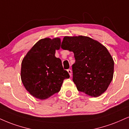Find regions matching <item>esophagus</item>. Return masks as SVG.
<instances>
[{
	"label": "esophagus",
	"mask_w": 129,
	"mask_h": 129,
	"mask_svg": "<svg viewBox=\"0 0 129 129\" xmlns=\"http://www.w3.org/2000/svg\"><path fill=\"white\" fill-rule=\"evenodd\" d=\"M67 71H68V73H69L70 76H71V70L70 69H68Z\"/></svg>",
	"instance_id": "esophagus-1"
}]
</instances>
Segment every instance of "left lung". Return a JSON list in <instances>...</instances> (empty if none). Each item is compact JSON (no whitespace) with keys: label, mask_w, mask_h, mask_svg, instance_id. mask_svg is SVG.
<instances>
[{"label":"left lung","mask_w":129,"mask_h":129,"mask_svg":"<svg viewBox=\"0 0 129 129\" xmlns=\"http://www.w3.org/2000/svg\"><path fill=\"white\" fill-rule=\"evenodd\" d=\"M61 48L74 53L73 80L79 91L97 97L112 80L114 62L105 46L88 37H65Z\"/></svg>","instance_id":"left-lung-1"}]
</instances>
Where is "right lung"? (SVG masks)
Wrapping results in <instances>:
<instances>
[{"instance_id":"obj_1","label":"right lung","mask_w":129,"mask_h":129,"mask_svg":"<svg viewBox=\"0 0 129 129\" xmlns=\"http://www.w3.org/2000/svg\"><path fill=\"white\" fill-rule=\"evenodd\" d=\"M60 46L58 38L41 39L22 60L21 81L26 89L37 99L44 100L58 92L63 80L70 77L61 60L55 56Z\"/></svg>"}]
</instances>
